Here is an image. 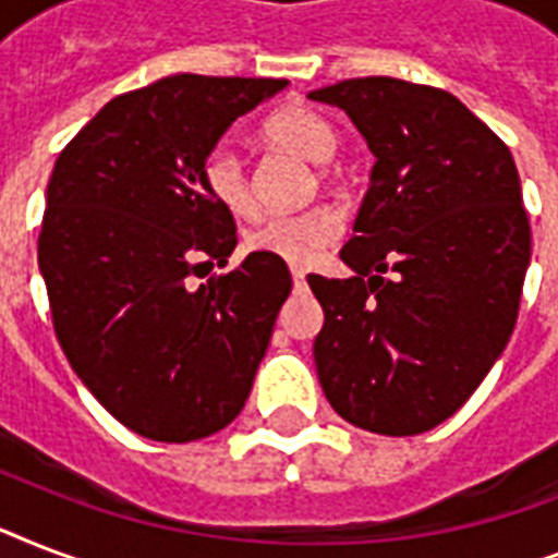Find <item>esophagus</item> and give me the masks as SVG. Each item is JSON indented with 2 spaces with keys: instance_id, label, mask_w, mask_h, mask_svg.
<instances>
[{
  "instance_id": "esophagus-1",
  "label": "esophagus",
  "mask_w": 558,
  "mask_h": 558,
  "mask_svg": "<svg viewBox=\"0 0 558 558\" xmlns=\"http://www.w3.org/2000/svg\"><path fill=\"white\" fill-rule=\"evenodd\" d=\"M292 283H295V289H304L306 287V275L301 269H292Z\"/></svg>"
}]
</instances>
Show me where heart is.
I'll use <instances>...</instances> for the list:
<instances>
[{
  "mask_svg": "<svg viewBox=\"0 0 558 558\" xmlns=\"http://www.w3.org/2000/svg\"><path fill=\"white\" fill-rule=\"evenodd\" d=\"M263 138L275 147L295 153L301 159L315 161V165L330 161L339 147L336 126L306 107H287L275 112L263 124ZM202 182L214 202L228 214L252 210V191H248L243 159L226 144H219L205 156ZM339 214L327 205H315V208L298 210V214H278V217L263 219L260 226L248 231L245 243L252 252L269 254L289 266H310L339 240Z\"/></svg>",
  "mask_w": 558,
  "mask_h": 558,
  "instance_id": "heart-1",
  "label": "heart"
}]
</instances>
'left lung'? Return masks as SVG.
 Listing matches in <instances>:
<instances>
[{"mask_svg":"<svg viewBox=\"0 0 558 558\" xmlns=\"http://www.w3.org/2000/svg\"><path fill=\"white\" fill-rule=\"evenodd\" d=\"M310 98L344 109L376 156L341 248L353 278H306L324 306L318 381L348 423L423 434L475 393L515 330L530 266L519 170L449 92L356 77Z\"/></svg>","mask_w":558,"mask_h":558,"instance_id":"obj_1","label":"left lung"}]
</instances>
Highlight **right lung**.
<instances>
[{
	"label": "right lung",
	"instance_id": "right-lung-1",
	"mask_svg": "<svg viewBox=\"0 0 558 558\" xmlns=\"http://www.w3.org/2000/svg\"><path fill=\"white\" fill-rule=\"evenodd\" d=\"M287 89L271 77L173 74L118 95L48 179L37 260L54 332L100 405L147 440L226 428L252 393L292 278L252 252L226 266L234 217L202 165L236 118Z\"/></svg>",
	"mask_w": 558,
	"mask_h": 558
}]
</instances>
